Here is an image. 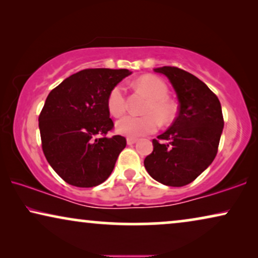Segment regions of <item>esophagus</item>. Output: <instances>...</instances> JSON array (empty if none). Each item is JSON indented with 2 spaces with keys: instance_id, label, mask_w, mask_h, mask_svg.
<instances>
[{
  "instance_id": "34e87169",
  "label": "esophagus",
  "mask_w": 258,
  "mask_h": 258,
  "mask_svg": "<svg viewBox=\"0 0 258 258\" xmlns=\"http://www.w3.org/2000/svg\"><path fill=\"white\" fill-rule=\"evenodd\" d=\"M136 139H134V137H128V139H126V143L129 144V146H133V144H135L136 143Z\"/></svg>"
}]
</instances>
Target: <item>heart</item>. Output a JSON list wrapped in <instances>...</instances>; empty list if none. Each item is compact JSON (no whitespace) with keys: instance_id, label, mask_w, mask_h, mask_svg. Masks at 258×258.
Masks as SVG:
<instances>
[{"instance_id":"heart-1","label":"heart","mask_w":258,"mask_h":258,"mask_svg":"<svg viewBox=\"0 0 258 258\" xmlns=\"http://www.w3.org/2000/svg\"><path fill=\"white\" fill-rule=\"evenodd\" d=\"M135 86L150 98L143 110L147 115L125 116L116 124L117 132L125 136L139 137L154 133L160 125V122L163 125L170 124L176 116V107L168 98L169 88L167 83L157 76L146 75L140 77ZM107 107L114 117H119L126 111L125 89L122 84H116L109 91Z\"/></svg>"}]
</instances>
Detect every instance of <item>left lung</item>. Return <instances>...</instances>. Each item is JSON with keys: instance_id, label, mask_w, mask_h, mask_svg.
<instances>
[{"instance_id": "1", "label": "left lung", "mask_w": 258, "mask_h": 258, "mask_svg": "<svg viewBox=\"0 0 258 258\" xmlns=\"http://www.w3.org/2000/svg\"><path fill=\"white\" fill-rule=\"evenodd\" d=\"M170 81L177 95L178 115L167 132L153 140L144 167L154 179L183 186L199 177L216 157L224 126L220 100L207 84L177 67L154 69Z\"/></svg>"}]
</instances>
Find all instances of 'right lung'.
Instances as JSON below:
<instances>
[{"mask_svg":"<svg viewBox=\"0 0 258 258\" xmlns=\"http://www.w3.org/2000/svg\"><path fill=\"white\" fill-rule=\"evenodd\" d=\"M130 74L128 69H84L49 93L38 116L42 150L63 181L91 188L114 170L126 140L105 137L114 128L107 98L111 88Z\"/></svg>","mask_w":258,"mask_h":258,"instance_id":"1","label":"right lung"}]
</instances>
